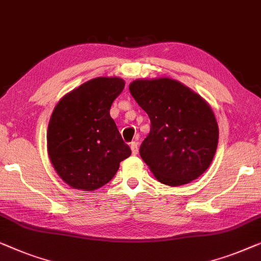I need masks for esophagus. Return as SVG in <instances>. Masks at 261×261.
Segmentation results:
<instances>
[{
    "label": "esophagus",
    "mask_w": 261,
    "mask_h": 261,
    "mask_svg": "<svg viewBox=\"0 0 261 261\" xmlns=\"http://www.w3.org/2000/svg\"><path fill=\"white\" fill-rule=\"evenodd\" d=\"M130 148H131L132 155H137V153H138V144H137V143L132 142L130 144Z\"/></svg>",
    "instance_id": "esophagus-1"
}]
</instances>
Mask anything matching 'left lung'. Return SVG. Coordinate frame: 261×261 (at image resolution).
<instances>
[{
  "instance_id": "1",
  "label": "left lung",
  "mask_w": 261,
  "mask_h": 261,
  "mask_svg": "<svg viewBox=\"0 0 261 261\" xmlns=\"http://www.w3.org/2000/svg\"><path fill=\"white\" fill-rule=\"evenodd\" d=\"M129 90L151 120L139 153L155 177L170 187L200 177L211 166L219 141L208 102L171 78L136 79Z\"/></svg>"
}]
</instances>
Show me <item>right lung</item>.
Returning <instances> with one entry per match:
<instances>
[{"instance_id": "right-lung-1", "label": "right lung", "mask_w": 261, "mask_h": 261, "mask_svg": "<svg viewBox=\"0 0 261 261\" xmlns=\"http://www.w3.org/2000/svg\"><path fill=\"white\" fill-rule=\"evenodd\" d=\"M125 82L98 76L59 100L47 129L50 163L66 185L93 192L112 179L119 163L131 155L110 109Z\"/></svg>"}]
</instances>
